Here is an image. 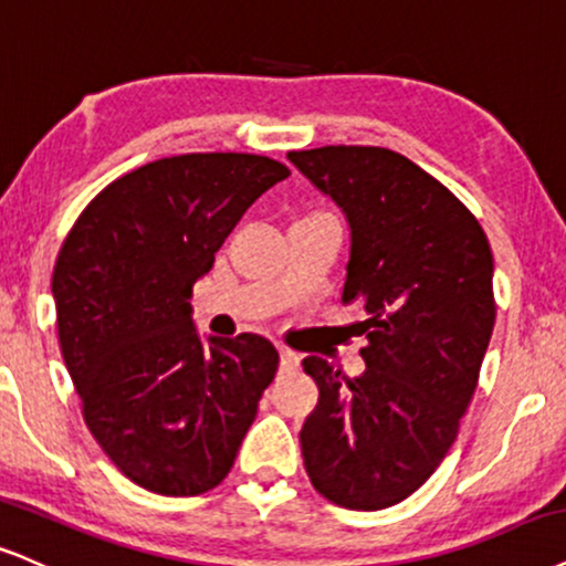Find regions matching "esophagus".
Instances as JSON below:
<instances>
[{
  "label": "esophagus",
  "mask_w": 566,
  "mask_h": 566,
  "mask_svg": "<svg viewBox=\"0 0 566 566\" xmlns=\"http://www.w3.org/2000/svg\"><path fill=\"white\" fill-rule=\"evenodd\" d=\"M279 360H282V369H295L301 364V356L290 348H279Z\"/></svg>",
  "instance_id": "esophagus-1"
}]
</instances>
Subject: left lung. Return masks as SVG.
<instances>
[{
    "label": "left lung",
    "mask_w": 566,
    "mask_h": 566,
    "mask_svg": "<svg viewBox=\"0 0 566 566\" xmlns=\"http://www.w3.org/2000/svg\"><path fill=\"white\" fill-rule=\"evenodd\" d=\"M350 227L343 303L364 311L366 371L303 358L318 403L301 430L305 472L332 503L377 512L424 485L459 434L495 324L493 253L469 210L385 147L287 155Z\"/></svg>",
    "instance_id": "obj_1"
}]
</instances>
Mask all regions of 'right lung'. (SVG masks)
Wrapping results in <instances>:
<instances>
[{"label": "right lung", "instance_id": "right-lung-1", "mask_svg": "<svg viewBox=\"0 0 566 566\" xmlns=\"http://www.w3.org/2000/svg\"><path fill=\"white\" fill-rule=\"evenodd\" d=\"M290 168L192 153L115 179L88 202L52 274L57 335L88 432L136 485L200 495L229 474L279 369L269 339H202L192 287Z\"/></svg>", "mask_w": 566, "mask_h": 566}]
</instances>
